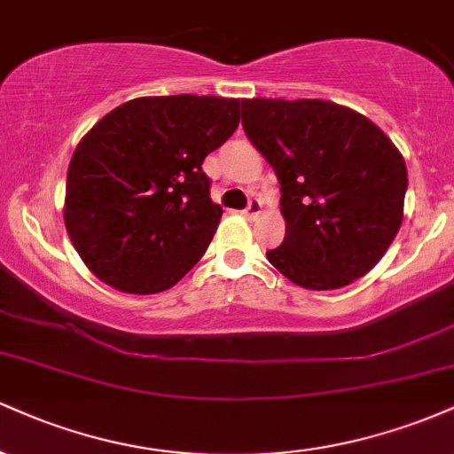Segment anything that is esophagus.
<instances>
[{"label": "esophagus", "mask_w": 454, "mask_h": 454, "mask_svg": "<svg viewBox=\"0 0 454 454\" xmlns=\"http://www.w3.org/2000/svg\"><path fill=\"white\" fill-rule=\"evenodd\" d=\"M260 209H262V205H260L258 198H252V200H249V205L243 209V215L247 217V220H254V217L260 213Z\"/></svg>", "instance_id": "obj_1"}]
</instances>
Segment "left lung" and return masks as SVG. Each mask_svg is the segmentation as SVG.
Segmentation results:
<instances>
[{"mask_svg":"<svg viewBox=\"0 0 454 454\" xmlns=\"http://www.w3.org/2000/svg\"><path fill=\"white\" fill-rule=\"evenodd\" d=\"M247 138L273 166L286 237L267 258L307 290L369 273L397 237L408 170L361 113L326 100L241 102Z\"/></svg>","mask_w":454,"mask_h":454,"instance_id":"left-lung-1","label":"left lung"}]
</instances>
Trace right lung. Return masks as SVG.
Returning <instances> with one entry per match:
<instances>
[{
    "label": "right lung",
    "mask_w": 454,
    "mask_h": 454,
    "mask_svg": "<svg viewBox=\"0 0 454 454\" xmlns=\"http://www.w3.org/2000/svg\"><path fill=\"white\" fill-rule=\"evenodd\" d=\"M243 100L137 98L78 143L64 220L96 278L129 294L168 290L209 247L222 217L202 161L239 126Z\"/></svg>",
    "instance_id": "obj_1"
}]
</instances>
